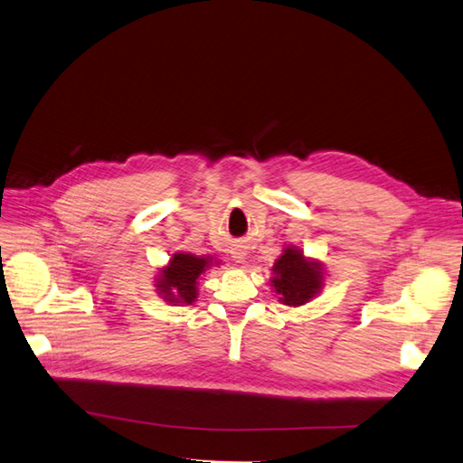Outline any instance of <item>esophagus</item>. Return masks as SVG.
<instances>
[{
    "label": "esophagus",
    "instance_id": "obj_1",
    "mask_svg": "<svg viewBox=\"0 0 463 463\" xmlns=\"http://www.w3.org/2000/svg\"><path fill=\"white\" fill-rule=\"evenodd\" d=\"M232 257H234V260H237V262H242L244 260V250H234Z\"/></svg>",
    "mask_w": 463,
    "mask_h": 463
}]
</instances>
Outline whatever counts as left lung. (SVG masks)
Wrapping results in <instances>:
<instances>
[{"mask_svg":"<svg viewBox=\"0 0 463 463\" xmlns=\"http://www.w3.org/2000/svg\"><path fill=\"white\" fill-rule=\"evenodd\" d=\"M270 287L279 294V300L287 307H302L310 302L324 287L322 264L310 260L300 249L288 244L280 259L272 267Z\"/></svg>","mask_w":463,"mask_h":463,"instance_id":"8db88e82","label":"left lung"}]
</instances>
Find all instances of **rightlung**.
Returning a JSON list of instances; mask_svg holds the SVG:
<instances>
[{"mask_svg": "<svg viewBox=\"0 0 463 463\" xmlns=\"http://www.w3.org/2000/svg\"><path fill=\"white\" fill-rule=\"evenodd\" d=\"M214 264H219L214 260ZM213 267V257H196V254L175 252L169 264L161 270L156 279V290L163 300L171 304H191L194 302L196 284L203 274Z\"/></svg>", "mask_w": 463, "mask_h": 463, "instance_id": "1", "label": "right lung"}]
</instances>
